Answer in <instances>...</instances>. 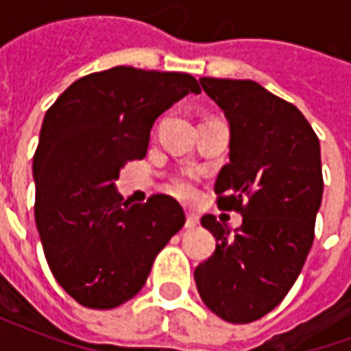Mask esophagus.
Masks as SVG:
<instances>
[{
  "mask_svg": "<svg viewBox=\"0 0 351 351\" xmlns=\"http://www.w3.org/2000/svg\"><path fill=\"white\" fill-rule=\"evenodd\" d=\"M199 226V216L197 214H191L188 213L186 214V228L188 229H193Z\"/></svg>",
  "mask_w": 351,
  "mask_h": 351,
  "instance_id": "34e87169",
  "label": "esophagus"
}]
</instances>
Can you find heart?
Instances as JSON below:
<instances>
[{"label": "heart", "mask_w": 351, "mask_h": 351, "mask_svg": "<svg viewBox=\"0 0 351 351\" xmlns=\"http://www.w3.org/2000/svg\"><path fill=\"white\" fill-rule=\"evenodd\" d=\"M169 188L173 193H176L178 197L182 199H190L193 197V193H195V186H193V178L190 175H176L171 184H169Z\"/></svg>", "instance_id": "1"}]
</instances>
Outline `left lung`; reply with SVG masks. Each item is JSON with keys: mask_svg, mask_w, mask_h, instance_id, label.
Segmentation results:
<instances>
[{"mask_svg": "<svg viewBox=\"0 0 351 351\" xmlns=\"http://www.w3.org/2000/svg\"><path fill=\"white\" fill-rule=\"evenodd\" d=\"M228 118L229 163L214 184L221 210L243 214L231 233L206 214L216 250L193 272L201 299L229 324H250L278 306L312 243L322 205L319 141L301 110L254 80L199 79Z\"/></svg>", "mask_w": 351, "mask_h": 351, "instance_id": "obj_1", "label": "left lung"}]
</instances>
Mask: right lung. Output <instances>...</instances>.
<instances>
[{"mask_svg":"<svg viewBox=\"0 0 351 351\" xmlns=\"http://www.w3.org/2000/svg\"><path fill=\"white\" fill-rule=\"evenodd\" d=\"M199 92L188 73L118 65L73 82L47 110L34 156L35 223L54 278L82 306L108 310L135 297L184 226L173 197L130 205L114 182L146 156L156 118Z\"/></svg>","mask_w":351,"mask_h":351,"instance_id":"1","label":"right lung"}]
</instances>
